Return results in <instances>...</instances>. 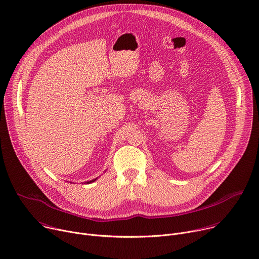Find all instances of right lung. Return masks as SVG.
I'll return each mask as SVG.
<instances>
[{
	"label": "right lung",
	"instance_id": "add662e5",
	"mask_svg": "<svg viewBox=\"0 0 259 259\" xmlns=\"http://www.w3.org/2000/svg\"><path fill=\"white\" fill-rule=\"evenodd\" d=\"M97 179H95V180H92V181H90V182H87L88 184H90V183H93V182H95Z\"/></svg>",
	"mask_w": 259,
	"mask_h": 259
}]
</instances>
